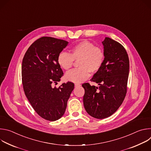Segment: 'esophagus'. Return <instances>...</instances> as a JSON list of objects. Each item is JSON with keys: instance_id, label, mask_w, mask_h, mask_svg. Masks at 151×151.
Instances as JSON below:
<instances>
[{"instance_id": "obj_1", "label": "esophagus", "mask_w": 151, "mask_h": 151, "mask_svg": "<svg viewBox=\"0 0 151 151\" xmlns=\"http://www.w3.org/2000/svg\"><path fill=\"white\" fill-rule=\"evenodd\" d=\"M79 86H81V84H79V83H75V87H79Z\"/></svg>"}]
</instances>
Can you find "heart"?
Wrapping results in <instances>:
<instances>
[{
  "label": "heart",
  "instance_id": "heart-1",
  "mask_svg": "<svg viewBox=\"0 0 151 151\" xmlns=\"http://www.w3.org/2000/svg\"><path fill=\"white\" fill-rule=\"evenodd\" d=\"M74 60L79 61V68L68 72L65 78L70 82H82L90 76V72L96 73L100 70L105 61V54L101 48L90 42L83 40L72 48L70 54L61 52L57 58L60 66L66 70L73 66Z\"/></svg>",
  "mask_w": 151,
  "mask_h": 151
}]
</instances>
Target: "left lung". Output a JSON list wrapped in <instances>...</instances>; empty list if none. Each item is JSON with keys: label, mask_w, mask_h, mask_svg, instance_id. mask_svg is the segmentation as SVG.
<instances>
[{"label": "left lung", "mask_w": 151, "mask_h": 151, "mask_svg": "<svg viewBox=\"0 0 151 151\" xmlns=\"http://www.w3.org/2000/svg\"><path fill=\"white\" fill-rule=\"evenodd\" d=\"M102 44L105 61L100 70L90 80L99 87L89 83L82 85L85 90V109L97 119L111 116L121 105L127 93L129 74V59L124 47L109 37H105Z\"/></svg>", "instance_id": "8db88e82"}]
</instances>
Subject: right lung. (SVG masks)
Listing matches in <instances>:
<instances>
[{"label":"right lung","mask_w":151,"mask_h":151,"mask_svg":"<svg viewBox=\"0 0 151 151\" xmlns=\"http://www.w3.org/2000/svg\"><path fill=\"white\" fill-rule=\"evenodd\" d=\"M68 44L66 40L42 37L30 46L23 59L21 75L25 95L35 112L50 121L64 115L74 89L71 82L52 87L63 75L57 58Z\"/></svg>","instance_id":"right-lung-1"}]
</instances>
